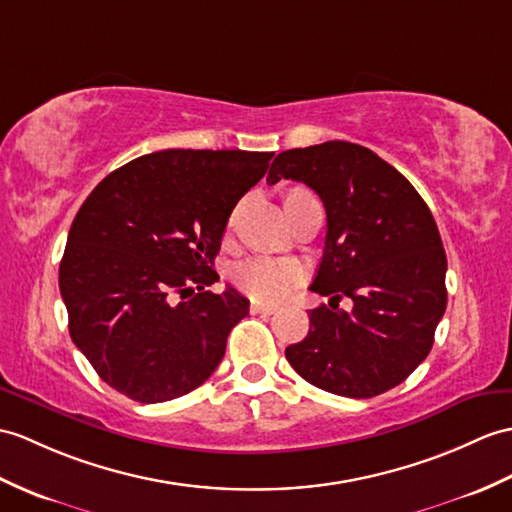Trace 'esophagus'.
<instances>
[{"label": "esophagus", "instance_id": "1", "mask_svg": "<svg viewBox=\"0 0 512 512\" xmlns=\"http://www.w3.org/2000/svg\"><path fill=\"white\" fill-rule=\"evenodd\" d=\"M248 310H251V314H264V316H270V314H275V307H268V305H259V303H251V307H248Z\"/></svg>", "mask_w": 512, "mask_h": 512}]
</instances>
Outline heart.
Listing matches in <instances>:
<instances>
[{"label": "heart", "instance_id": "heart-1", "mask_svg": "<svg viewBox=\"0 0 512 512\" xmlns=\"http://www.w3.org/2000/svg\"><path fill=\"white\" fill-rule=\"evenodd\" d=\"M299 194L310 192H305V189H292L285 198ZM301 279L303 268L299 264L279 259H251L237 266L233 272V281L237 288L259 303H277L285 299Z\"/></svg>", "mask_w": 512, "mask_h": 512}]
</instances>
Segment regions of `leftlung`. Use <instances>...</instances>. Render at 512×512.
<instances>
[{"label": "left lung", "mask_w": 512, "mask_h": 512, "mask_svg": "<svg viewBox=\"0 0 512 512\" xmlns=\"http://www.w3.org/2000/svg\"><path fill=\"white\" fill-rule=\"evenodd\" d=\"M292 178L327 211L307 336L285 349L305 382L368 399L399 386L430 353L447 307V257L430 207L390 163L349 141L277 154L268 185ZM342 295L354 310L337 307Z\"/></svg>", "instance_id": "left-lung-1"}]
</instances>
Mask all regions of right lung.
Returning a JSON list of instances; mask_svg holds the SVG:
<instances>
[{
    "label": "right lung",
    "instance_id": "add662e5",
    "mask_svg": "<svg viewBox=\"0 0 512 512\" xmlns=\"http://www.w3.org/2000/svg\"><path fill=\"white\" fill-rule=\"evenodd\" d=\"M275 152L161 150L111 172L71 222L58 285L69 334L106 384L170 401L216 371L244 296L207 285L233 207Z\"/></svg>",
    "mask_w": 512,
    "mask_h": 512
}]
</instances>
